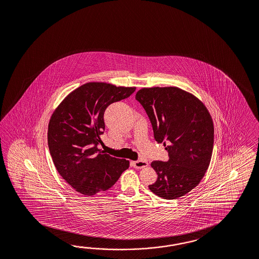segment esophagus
<instances>
[{
	"instance_id": "34e87169",
	"label": "esophagus",
	"mask_w": 259,
	"mask_h": 259,
	"mask_svg": "<svg viewBox=\"0 0 259 259\" xmlns=\"http://www.w3.org/2000/svg\"><path fill=\"white\" fill-rule=\"evenodd\" d=\"M132 165H133L134 168H142L147 167L148 163L146 161L144 160L133 161V162H132Z\"/></svg>"
}]
</instances>
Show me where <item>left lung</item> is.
Segmentation results:
<instances>
[{
	"instance_id": "obj_1",
	"label": "left lung",
	"mask_w": 259,
	"mask_h": 259,
	"mask_svg": "<svg viewBox=\"0 0 259 259\" xmlns=\"http://www.w3.org/2000/svg\"><path fill=\"white\" fill-rule=\"evenodd\" d=\"M136 99L151 120L154 140L168 154L167 162H152L157 180L149 189L167 200L186 195L209 166L214 144L209 112L193 94L176 87L144 88Z\"/></svg>"
}]
</instances>
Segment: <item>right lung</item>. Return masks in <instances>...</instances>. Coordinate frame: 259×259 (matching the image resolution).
Instances as JSON below:
<instances>
[{
	"instance_id": "right-lung-1",
	"label": "right lung",
	"mask_w": 259,
	"mask_h": 259,
	"mask_svg": "<svg viewBox=\"0 0 259 259\" xmlns=\"http://www.w3.org/2000/svg\"><path fill=\"white\" fill-rule=\"evenodd\" d=\"M136 88L91 82L64 99L50 119L48 146L57 171L77 192L94 195L110 189L129 161L100 150L107 106L128 98Z\"/></svg>"
}]
</instances>
